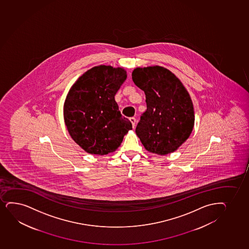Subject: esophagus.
Instances as JSON below:
<instances>
[{
	"label": "esophagus",
	"instance_id": "1",
	"mask_svg": "<svg viewBox=\"0 0 249 249\" xmlns=\"http://www.w3.org/2000/svg\"><path fill=\"white\" fill-rule=\"evenodd\" d=\"M129 120L131 121L132 125H133V128H135V124H136V119L135 117L129 118Z\"/></svg>",
	"mask_w": 249,
	"mask_h": 249
}]
</instances>
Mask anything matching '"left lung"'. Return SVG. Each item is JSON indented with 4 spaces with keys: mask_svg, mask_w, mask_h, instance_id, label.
<instances>
[{
    "mask_svg": "<svg viewBox=\"0 0 249 249\" xmlns=\"http://www.w3.org/2000/svg\"><path fill=\"white\" fill-rule=\"evenodd\" d=\"M132 79L144 91L147 104L135 129L141 143L146 150L157 155L177 150L195 125L189 92L175 74L162 66L135 68Z\"/></svg>",
    "mask_w": 249,
    "mask_h": 249,
    "instance_id": "1",
    "label": "left lung"
}]
</instances>
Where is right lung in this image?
Wrapping results in <instances>:
<instances>
[{"mask_svg":"<svg viewBox=\"0 0 249 249\" xmlns=\"http://www.w3.org/2000/svg\"><path fill=\"white\" fill-rule=\"evenodd\" d=\"M127 78L124 69L94 66L72 86L64 105L69 134L91 155L115 151L132 124L119 110L114 95Z\"/></svg>","mask_w":249,"mask_h":249,"instance_id":"right-lung-1","label":"right lung"}]
</instances>
